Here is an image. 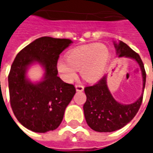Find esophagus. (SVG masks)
<instances>
[{
  "instance_id": "obj_1",
  "label": "esophagus",
  "mask_w": 153,
  "mask_h": 153,
  "mask_svg": "<svg viewBox=\"0 0 153 153\" xmlns=\"http://www.w3.org/2000/svg\"><path fill=\"white\" fill-rule=\"evenodd\" d=\"M75 88H76L77 92H83V89H84V88H83V85H81V84H78L75 86Z\"/></svg>"
}]
</instances>
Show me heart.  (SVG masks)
Returning <instances> with one entry per match:
<instances>
[{
  "label": "heart",
  "mask_w": 153,
  "mask_h": 153,
  "mask_svg": "<svg viewBox=\"0 0 153 153\" xmlns=\"http://www.w3.org/2000/svg\"><path fill=\"white\" fill-rule=\"evenodd\" d=\"M111 58V51L105 44L91 43L70 51L66 58L57 60L56 69L61 79L72 83L80 70L84 79L93 83L101 79L106 72Z\"/></svg>",
  "instance_id": "b5f03b06"
}]
</instances>
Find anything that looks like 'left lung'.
I'll use <instances>...</instances> for the list:
<instances>
[{
    "mask_svg": "<svg viewBox=\"0 0 153 153\" xmlns=\"http://www.w3.org/2000/svg\"><path fill=\"white\" fill-rule=\"evenodd\" d=\"M116 56L126 57L138 63L142 73L143 89L144 91L146 72L144 65L138 53L132 50L127 44L119 41L114 42ZM106 74L93 86L84 88L87 96L86 102L83 105V112L87 124L97 132H113L123 128L134 117L141 106L143 95L130 104H123L117 102L110 92Z\"/></svg>",
    "mask_w": 153,
    "mask_h": 153,
    "instance_id": "8db88e82",
    "label": "left lung"
}]
</instances>
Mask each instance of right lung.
Segmentation results:
<instances>
[{"label": "right lung", "mask_w": 153, "mask_h": 153, "mask_svg": "<svg viewBox=\"0 0 153 153\" xmlns=\"http://www.w3.org/2000/svg\"><path fill=\"white\" fill-rule=\"evenodd\" d=\"M72 43L66 38L42 37L20 51L12 64L8 76L10 105L19 122L29 130L47 133L58 128L63 120L76 91L57 76L56 62ZM36 63L43 68L44 75L33 82L27 74Z\"/></svg>", "instance_id": "add662e5"}]
</instances>
